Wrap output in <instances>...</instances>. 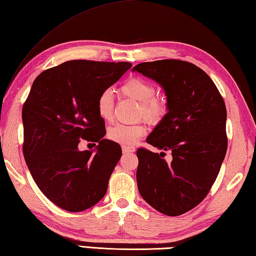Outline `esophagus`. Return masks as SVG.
Listing matches in <instances>:
<instances>
[{"mask_svg": "<svg viewBox=\"0 0 256 256\" xmlns=\"http://www.w3.org/2000/svg\"><path fill=\"white\" fill-rule=\"evenodd\" d=\"M123 153L124 154H128V153H133L135 152V148L133 146H123Z\"/></svg>", "mask_w": 256, "mask_h": 256, "instance_id": "34e87169", "label": "esophagus"}]
</instances>
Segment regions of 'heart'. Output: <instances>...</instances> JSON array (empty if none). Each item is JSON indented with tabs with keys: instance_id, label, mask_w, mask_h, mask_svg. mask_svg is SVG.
<instances>
[{
	"instance_id": "obj_1",
	"label": "heart",
	"mask_w": 256,
	"mask_h": 256,
	"mask_svg": "<svg viewBox=\"0 0 256 256\" xmlns=\"http://www.w3.org/2000/svg\"><path fill=\"white\" fill-rule=\"evenodd\" d=\"M118 92L122 96L138 102L136 118H143L150 124L155 125L160 123L168 113L166 100L155 95L154 85L145 78L138 76L128 78L120 86ZM96 111L103 121L110 122L113 120L114 100L108 90L98 94L96 98ZM145 133H146V126L143 122L130 125L116 124L108 128V138L114 143L130 146L143 138Z\"/></svg>"
}]
</instances>
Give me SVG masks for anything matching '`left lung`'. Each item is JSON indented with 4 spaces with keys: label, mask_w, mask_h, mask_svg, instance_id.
I'll return each mask as SVG.
<instances>
[{
    "label": "left lung",
    "mask_w": 256,
    "mask_h": 256,
    "mask_svg": "<svg viewBox=\"0 0 256 256\" xmlns=\"http://www.w3.org/2000/svg\"><path fill=\"white\" fill-rule=\"evenodd\" d=\"M133 71L156 81L168 96V112L146 142L165 152L140 148V194L168 216L188 212L208 194L228 150L226 108L211 78L181 60L140 63Z\"/></svg>",
    "instance_id": "left-lung-1"
}]
</instances>
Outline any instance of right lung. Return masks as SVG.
Instances as JSON below:
<instances>
[{"mask_svg": "<svg viewBox=\"0 0 256 256\" xmlns=\"http://www.w3.org/2000/svg\"><path fill=\"white\" fill-rule=\"evenodd\" d=\"M131 66L74 60L45 70L33 82L22 108L23 155L38 188L65 211H84L108 191L122 150L102 138L106 131L96 98ZM82 139L98 142L97 152H78Z\"/></svg>", "mask_w": 256, "mask_h": 256, "instance_id": "obj_1", "label": "right lung"}]
</instances>
